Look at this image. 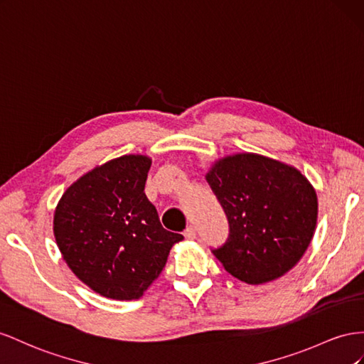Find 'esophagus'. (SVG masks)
Masks as SVG:
<instances>
[{
  "label": "esophagus",
  "mask_w": 364,
  "mask_h": 364,
  "mask_svg": "<svg viewBox=\"0 0 364 364\" xmlns=\"http://www.w3.org/2000/svg\"><path fill=\"white\" fill-rule=\"evenodd\" d=\"M195 236H196V230H195L193 225L186 228V230H184V237H186V240H195Z\"/></svg>",
  "instance_id": "esophagus-1"
}]
</instances>
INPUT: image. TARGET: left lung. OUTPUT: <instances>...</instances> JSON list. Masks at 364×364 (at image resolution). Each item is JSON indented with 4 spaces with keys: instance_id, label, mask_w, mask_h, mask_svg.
Segmentation results:
<instances>
[{
    "instance_id": "obj_1",
    "label": "left lung",
    "mask_w": 364,
    "mask_h": 364,
    "mask_svg": "<svg viewBox=\"0 0 364 364\" xmlns=\"http://www.w3.org/2000/svg\"><path fill=\"white\" fill-rule=\"evenodd\" d=\"M205 180L230 224L227 242L213 250L227 273L261 285L302 259L316 232L318 203L313 184L294 166L240 152L216 160Z\"/></svg>"
}]
</instances>
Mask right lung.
<instances>
[{
  "label": "right lung",
  "instance_id": "add662e5",
  "mask_svg": "<svg viewBox=\"0 0 364 364\" xmlns=\"http://www.w3.org/2000/svg\"><path fill=\"white\" fill-rule=\"evenodd\" d=\"M152 160L128 154L88 171L60 196L53 233L62 257L92 291L136 300L160 276L183 235L164 230L144 195Z\"/></svg>",
  "mask_w": 364,
  "mask_h": 364
}]
</instances>
